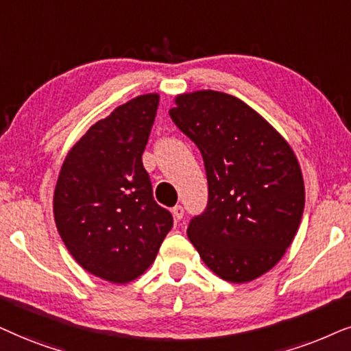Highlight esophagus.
<instances>
[{
    "label": "esophagus",
    "mask_w": 351,
    "mask_h": 351,
    "mask_svg": "<svg viewBox=\"0 0 351 351\" xmlns=\"http://www.w3.org/2000/svg\"><path fill=\"white\" fill-rule=\"evenodd\" d=\"M171 213H173V218H175V219H181L184 217V208L181 207V205H175V207L171 208Z\"/></svg>",
    "instance_id": "obj_1"
}]
</instances>
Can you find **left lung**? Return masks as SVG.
<instances>
[{
	"label": "left lung",
	"instance_id": "obj_1",
	"mask_svg": "<svg viewBox=\"0 0 351 351\" xmlns=\"http://www.w3.org/2000/svg\"><path fill=\"white\" fill-rule=\"evenodd\" d=\"M175 104L171 120L199 147L208 183L189 241L224 281H254L282 258L300 224L305 186L295 154L263 117L226 93H186Z\"/></svg>",
	"mask_w": 351,
	"mask_h": 351
}]
</instances>
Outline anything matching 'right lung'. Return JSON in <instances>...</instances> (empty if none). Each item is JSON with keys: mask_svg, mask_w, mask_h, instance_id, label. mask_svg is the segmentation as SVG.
<instances>
[{"mask_svg": "<svg viewBox=\"0 0 351 351\" xmlns=\"http://www.w3.org/2000/svg\"><path fill=\"white\" fill-rule=\"evenodd\" d=\"M157 107L151 93L96 121L69 151L56 184V226L70 255L115 284L141 276L173 226L143 165Z\"/></svg>", "mask_w": 351, "mask_h": 351, "instance_id": "right-lung-1", "label": "right lung"}]
</instances>
